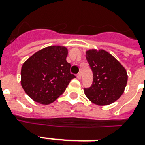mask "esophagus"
I'll use <instances>...</instances> for the list:
<instances>
[{
    "mask_svg": "<svg viewBox=\"0 0 145 145\" xmlns=\"http://www.w3.org/2000/svg\"><path fill=\"white\" fill-rule=\"evenodd\" d=\"M77 78H78V79H81V78H82V74H81V73H78V74H77Z\"/></svg>",
    "mask_w": 145,
    "mask_h": 145,
    "instance_id": "esophagus-1",
    "label": "esophagus"
}]
</instances>
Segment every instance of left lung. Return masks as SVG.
Returning a JSON list of instances; mask_svg holds the SVG:
<instances>
[{
	"label": "left lung",
	"mask_w": 145,
	"mask_h": 145,
	"mask_svg": "<svg viewBox=\"0 0 145 145\" xmlns=\"http://www.w3.org/2000/svg\"><path fill=\"white\" fill-rule=\"evenodd\" d=\"M86 59L93 77L91 86L84 88L86 96L97 106L110 105L117 101L126 86V70L104 50H88L86 52Z\"/></svg>",
	"instance_id": "left-lung-1"
}]
</instances>
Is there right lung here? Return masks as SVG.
<instances>
[{"label":"right lung","instance_id":"obj_1","mask_svg":"<svg viewBox=\"0 0 145 145\" xmlns=\"http://www.w3.org/2000/svg\"><path fill=\"white\" fill-rule=\"evenodd\" d=\"M67 48L50 46L28 58L21 67L20 83L32 100L43 105L56 101L75 76L67 62Z\"/></svg>","mask_w":145,"mask_h":145}]
</instances>
